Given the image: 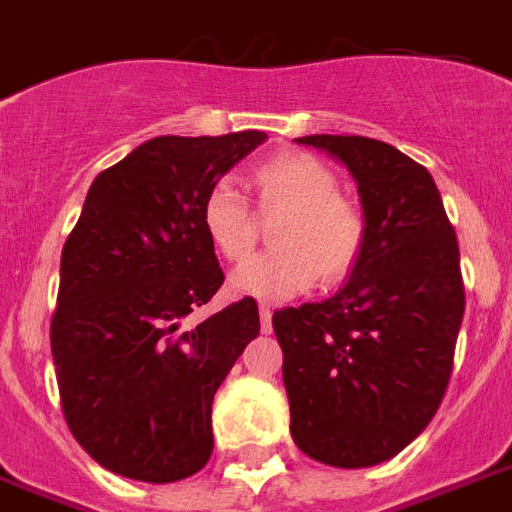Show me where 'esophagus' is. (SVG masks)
I'll list each match as a JSON object with an SVG mask.
<instances>
[{"instance_id": "obj_1", "label": "esophagus", "mask_w": 512, "mask_h": 512, "mask_svg": "<svg viewBox=\"0 0 512 512\" xmlns=\"http://www.w3.org/2000/svg\"><path fill=\"white\" fill-rule=\"evenodd\" d=\"M260 329H263L265 335L273 329V308L271 305H260Z\"/></svg>"}]
</instances>
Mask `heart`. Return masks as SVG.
I'll return each instance as SVG.
<instances>
[{
  "mask_svg": "<svg viewBox=\"0 0 512 512\" xmlns=\"http://www.w3.org/2000/svg\"><path fill=\"white\" fill-rule=\"evenodd\" d=\"M255 188L263 215H284L273 231L281 249L244 260L233 271V292L281 303L316 287L345 279L364 255L366 220L361 209L337 193L327 164L303 151L276 154L257 164ZM201 225L225 260H241L257 239V215L244 193L220 177L201 201Z\"/></svg>",
  "mask_w": 512,
  "mask_h": 512,
  "instance_id": "heart-1",
  "label": "heart"
}]
</instances>
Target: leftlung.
<instances>
[{
    "instance_id": "obj_1",
    "label": "left lung",
    "mask_w": 512,
    "mask_h": 512,
    "mask_svg": "<svg viewBox=\"0 0 512 512\" xmlns=\"http://www.w3.org/2000/svg\"><path fill=\"white\" fill-rule=\"evenodd\" d=\"M297 143L348 167L366 247L335 297L273 313L289 430L313 460L369 468L428 428L452 377L465 313L457 233L430 172L398 148L361 135Z\"/></svg>"
}]
</instances>
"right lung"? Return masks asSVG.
Masks as SVG:
<instances>
[{
    "label": "right lung",
    "mask_w": 512,
    "mask_h": 512,
    "mask_svg": "<svg viewBox=\"0 0 512 512\" xmlns=\"http://www.w3.org/2000/svg\"><path fill=\"white\" fill-rule=\"evenodd\" d=\"M268 138L162 135L92 180L60 255L50 342L74 438L116 476L172 484L212 454V398L260 335L252 297L196 327L223 287L201 201Z\"/></svg>",
    "instance_id": "add662e5"
}]
</instances>
